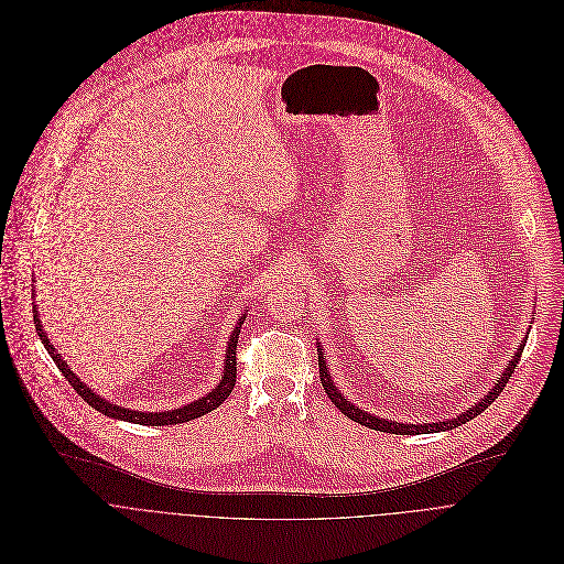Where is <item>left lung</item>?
Wrapping results in <instances>:
<instances>
[{
	"instance_id": "1",
	"label": "left lung",
	"mask_w": 564,
	"mask_h": 564,
	"mask_svg": "<svg viewBox=\"0 0 564 564\" xmlns=\"http://www.w3.org/2000/svg\"><path fill=\"white\" fill-rule=\"evenodd\" d=\"M319 347V345H317ZM522 349H524V340H522V345H520V349L516 351V356H513V360L509 362V367L505 369V373L498 378V382H496V387L480 400V402H476L474 406H469L465 413H460L458 417H452V420H444V422H431V424H402V422H393V420H384V417H378V415H371V413H367V411H362V409H358L356 404H351L340 391L335 389V384H333V380H330V373L326 371V356L322 354L324 349L319 347L317 349V362H319V382H322V387H324V391H326V395L330 398V402L340 409L347 417H351L354 422H358V424H362V426H369V429H376V431H387V433H395V435H420V433H437V431H446V429H456V426H460V424H467L469 420H474L476 415H480L500 393H502V389L507 387V382L511 380V373H513V369H516V365H518V360H520V356H522Z\"/></svg>"
}]
</instances>
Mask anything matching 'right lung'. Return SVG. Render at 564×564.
I'll use <instances>...</instances> for the list:
<instances>
[{"mask_svg": "<svg viewBox=\"0 0 564 564\" xmlns=\"http://www.w3.org/2000/svg\"><path fill=\"white\" fill-rule=\"evenodd\" d=\"M247 313H242L240 322L236 324L234 333H231V340H229V347H227V367H224V376L219 380V384L204 398L182 406V409H173V411H162V413H144V411H131V409H124V406H118L112 404L104 398H99L97 393H93L73 371L70 367L62 360V356L57 354V349L48 343V335L46 330L42 328L40 324V315L35 313V328H37V335L40 340L44 345V349L48 351V356L53 358V362L57 365V369L64 373V378L70 382V387L99 413L108 415V417H116V420H124V422H133V424H147V426H164V424H180V422H188V420H195V417H202L204 413H210L213 409H217L224 400H227L236 387V376H238V362H236V356H238V337H240V326L245 322Z\"/></svg>", "mask_w": 564, "mask_h": 564, "instance_id": "obj_1", "label": "right lung"}]
</instances>
